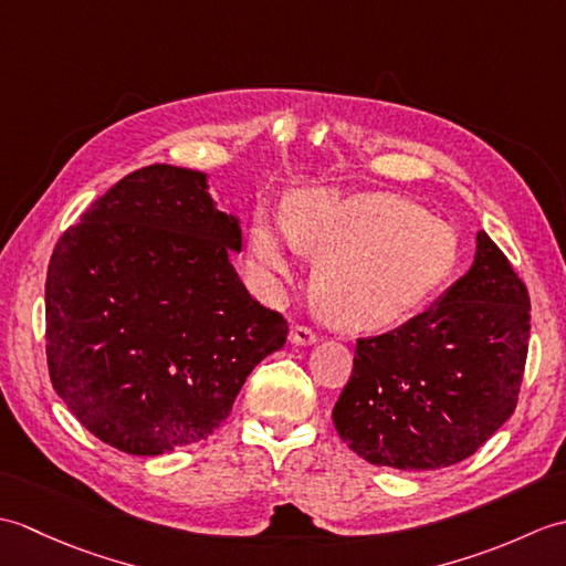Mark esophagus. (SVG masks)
Wrapping results in <instances>:
<instances>
[{"instance_id": "1", "label": "esophagus", "mask_w": 566, "mask_h": 566, "mask_svg": "<svg viewBox=\"0 0 566 566\" xmlns=\"http://www.w3.org/2000/svg\"><path fill=\"white\" fill-rule=\"evenodd\" d=\"M290 340L294 345H314L318 340V335L314 328H308V326H294Z\"/></svg>"}]
</instances>
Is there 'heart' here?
Masks as SVG:
<instances>
[{
  "label": "heart",
  "instance_id": "b5f03b06",
  "mask_svg": "<svg viewBox=\"0 0 566 566\" xmlns=\"http://www.w3.org/2000/svg\"><path fill=\"white\" fill-rule=\"evenodd\" d=\"M302 250L321 258L316 294L343 328L394 326L450 280L457 262L452 228L394 195L335 197L311 189L282 219L258 211L250 260L268 284L292 272Z\"/></svg>",
  "mask_w": 566,
  "mask_h": 566
}]
</instances>
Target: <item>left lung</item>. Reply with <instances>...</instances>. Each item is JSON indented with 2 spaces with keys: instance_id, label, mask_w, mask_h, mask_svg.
<instances>
[{
  "instance_id": "obj_1",
  "label": "left lung",
  "mask_w": 566,
  "mask_h": 566,
  "mask_svg": "<svg viewBox=\"0 0 566 566\" xmlns=\"http://www.w3.org/2000/svg\"><path fill=\"white\" fill-rule=\"evenodd\" d=\"M531 296L484 231L474 264L436 306L357 338L333 408L347 448L377 467L440 469L472 457L518 403Z\"/></svg>"
}]
</instances>
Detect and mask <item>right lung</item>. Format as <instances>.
<instances>
[{"label": "right lung", "mask_w": 566, "mask_h": 566, "mask_svg": "<svg viewBox=\"0 0 566 566\" xmlns=\"http://www.w3.org/2000/svg\"><path fill=\"white\" fill-rule=\"evenodd\" d=\"M240 245L207 175L175 165L118 179L60 235L45 280L48 371L94 438L146 457L207 440L286 343L284 316L228 260Z\"/></svg>", "instance_id": "obj_1"}]
</instances>
